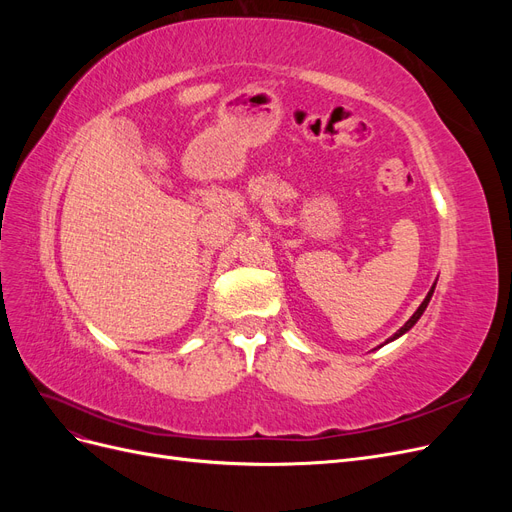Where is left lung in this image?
Wrapping results in <instances>:
<instances>
[{
  "label": "left lung",
  "mask_w": 512,
  "mask_h": 512,
  "mask_svg": "<svg viewBox=\"0 0 512 512\" xmlns=\"http://www.w3.org/2000/svg\"><path fill=\"white\" fill-rule=\"evenodd\" d=\"M433 288H436V286H431V290L427 292V297H425V301H423L421 305H418V309H416V312H414V314L410 316V320H408V322L404 324V327H401V329H399V331H397L395 335H391L389 339H386V342H384V344H389V342H393V339L401 337V335H404V333H408V331H410V329L414 327V324H416V320L423 316V312H425V309H427V305H429V301H431V294H433ZM384 344H382V346H384Z\"/></svg>",
  "instance_id": "left-lung-1"
}]
</instances>
